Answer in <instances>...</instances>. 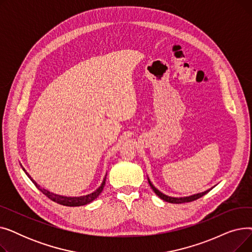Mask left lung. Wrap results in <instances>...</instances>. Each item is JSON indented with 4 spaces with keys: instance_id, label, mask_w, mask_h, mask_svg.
Returning a JSON list of instances; mask_svg holds the SVG:
<instances>
[{
    "instance_id": "8db88e82",
    "label": "left lung",
    "mask_w": 252,
    "mask_h": 252,
    "mask_svg": "<svg viewBox=\"0 0 252 252\" xmlns=\"http://www.w3.org/2000/svg\"><path fill=\"white\" fill-rule=\"evenodd\" d=\"M148 182H149V185H150V187L152 188V190L155 192V194L158 196V197H160L161 199H163L164 201H166V202H170V203H185V202H191V201H194V200H196V199H198V198H200V197H202V196H204L205 194H207L211 189H209V190H207V191H205V192H202V193H198V194H195V195H192V196H189V197H181V198H176V197H169V196H167V195H164L163 193H161V192H159L158 191L153 185L151 184V182L148 180Z\"/></svg>"
}]
</instances>
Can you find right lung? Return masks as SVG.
Wrapping results in <instances>:
<instances>
[{
    "mask_svg": "<svg viewBox=\"0 0 252 252\" xmlns=\"http://www.w3.org/2000/svg\"><path fill=\"white\" fill-rule=\"evenodd\" d=\"M25 171V170H24ZM26 175H28V177L32 180V182L34 184V186L41 191L43 194H45L49 199H51L52 201H54L58 204H61V205H64V206H82V205H86L90 202H92L93 200H95L96 198L101 194V192L103 191V188L105 186V181H106V177L104 178L101 186L95 191L93 192L89 195H86V196H81V197H66V196H61V195H57V194H54V193H51L47 190H45L44 188H41L39 187V185H37L32 179V177L28 174L25 173Z\"/></svg>",
    "mask_w": 252,
    "mask_h": 252,
    "instance_id": "obj_1",
    "label": "right lung"
}]
</instances>
